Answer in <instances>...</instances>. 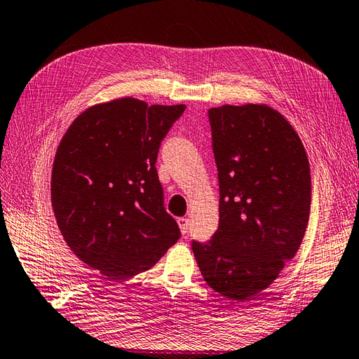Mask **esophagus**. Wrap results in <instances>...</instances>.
I'll list each match as a JSON object with an SVG mask.
<instances>
[{
	"label": "esophagus",
	"mask_w": 359,
	"mask_h": 359,
	"mask_svg": "<svg viewBox=\"0 0 359 359\" xmlns=\"http://www.w3.org/2000/svg\"><path fill=\"white\" fill-rule=\"evenodd\" d=\"M178 225H180V230L182 234H187L189 233V226H190V219L189 217H178Z\"/></svg>",
	"instance_id": "esophagus-1"
}]
</instances>
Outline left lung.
I'll use <instances>...</instances> for the list:
<instances>
[{"label": "left lung", "instance_id": "1", "mask_svg": "<svg viewBox=\"0 0 359 359\" xmlns=\"http://www.w3.org/2000/svg\"><path fill=\"white\" fill-rule=\"evenodd\" d=\"M219 180V226L194 242L204 280L236 302L273 283L299 251L311 212V170L299 134L268 104L208 109Z\"/></svg>", "mask_w": 359, "mask_h": 359}]
</instances>
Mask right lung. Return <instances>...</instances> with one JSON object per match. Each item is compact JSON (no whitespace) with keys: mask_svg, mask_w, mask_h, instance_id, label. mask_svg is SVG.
<instances>
[{"mask_svg":"<svg viewBox=\"0 0 359 359\" xmlns=\"http://www.w3.org/2000/svg\"><path fill=\"white\" fill-rule=\"evenodd\" d=\"M184 109L121 97L85 109L60 140L51 170L57 226L69 250L108 280L151 269L180 239L155 163Z\"/></svg>","mask_w":359,"mask_h":359,"instance_id":"add662e5","label":"right lung"}]
</instances>
